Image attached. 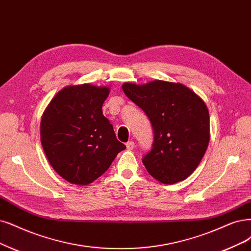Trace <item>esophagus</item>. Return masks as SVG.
<instances>
[{"label": "esophagus", "instance_id": "1", "mask_svg": "<svg viewBox=\"0 0 251 251\" xmlns=\"http://www.w3.org/2000/svg\"><path fill=\"white\" fill-rule=\"evenodd\" d=\"M134 143L133 142H128L127 144H126V147H127V149L128 150H133V148H134Z\"/></svg>", "mask_w": 251, "mask_h": 251}]
</instances>
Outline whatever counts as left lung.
Masks as SVG:
<instances>
[{
  "label": "left lung",
  "mask_w": 251,
  "mask_h": 251,
  "mask_svg": "<svg viewBox=\"0 0 251 251\" xmlns=\"http://www.w3.org/2000/svg\"><path fill=\"white\" fill-rule=\"evenodd\" d=\"M122 89L153 127L152 149L143 157L148 173L164 184L189 177L209 145L210 117L205 102L184 85L163 80L143 86L125 82Z\"/></svg>",
  "instance_id": "left-lung-1"
}]
</instances>
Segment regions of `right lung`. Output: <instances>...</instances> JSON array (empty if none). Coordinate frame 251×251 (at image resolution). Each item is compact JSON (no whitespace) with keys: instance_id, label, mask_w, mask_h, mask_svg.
<instances>
[{"instance_id":"1","label":"right lung","mask_w":251,"mask_h":251,"mask_svg":"<svg viewBox=\"0 0 251 251\" xmlns=\"http://www.w3.org/2000/svg\"><path fill=\"white\" fill-rule=\"evenodd\" d=\"M109 89L83 83L61 90L41 119L44 153L66 181L88 185L103 175L126 146L102 114Z\"/></svg>"}]
</instances>
